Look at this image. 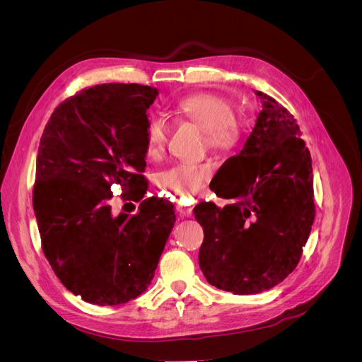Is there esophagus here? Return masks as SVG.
<instances>
[{
	"label": "esophagus",
	"instance_id": "1",
	"mask_svg": "<svg viewBox=\"0 0 362 362\" xmlns=\"http://www.w3.org/2000/svg\"><path fill=\"white\" fill-rule=\"evenodd\" d=\"M177 211L181 214V216H185V217H190L193 214V208L192 206H184V205H177Z\"/></svg>",
	"mask_w": 362,
	"mask_h": 362
}]
</instances>
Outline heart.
Instances as JSON below:
<instances>
[{"mask_svg":"<svg viewBox=\"0 0 362 362\" xmlns=\"http://www.w3.org/2000/svg\"><path fill=\"white\" fill-rule=\"evenodd\" d=\"M173 113L187 119L205 131L206 145L213 149L231 148L240 136V124L234 107L216 93H193L175 104ZM168 139V125L161 117H151L145 129L148 156H158ZM211 173L208 164H177L158 175V184L177 196H187L202 189Z\"/></svg>","mask_w":362,"mask_h":362,"instance_id":"obj_1","label":"heart"}]
</instances>
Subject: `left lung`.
Instances as JSON below:
<instances>
[{
    "label": "left lung",
    "instance_id": "left-lung-1",
    "mask_svg": "<svg viewBox=\"0 0 362 362\" xmlns=\"http://www.w3.org/2000/svg\"><path fill=\"white\" fill-rule=\"evenodd\" d=\"M255 95L262 104L255 127L240 154L217 172L214 193L235 202L193 208L204 228V276L234 294L266 291L286 279L298 266L315 213L311 156L299 125L272 96ZM238 182L240 188L220 189Z\"/></svg>",
    "mask_w": 362,
    "mask_h": 362
}]
</instances>
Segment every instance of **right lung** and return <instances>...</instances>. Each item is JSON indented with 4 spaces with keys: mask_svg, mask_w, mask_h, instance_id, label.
<instances>
[{
    "mask_svg": "<svg viewBox=\"0 0 362 362\" xmlns=\"http://www.w3.org/2000/svg\"><path fill=\"white\" fill-rule=\"evenodd\" d=\"M157 95L140 84L89 87L54 110L40 137L33 208L42 249L84 302L120 305L144 293L177 221L158 198L133 216H113L110 205L116 187L137 201L146 193V112Z\"/></svg>",
    "mask_w": 362,
    "mask_h": 362,
    "instance_id": "obj_1",
    "label": "right lung"
}]
</instances>
